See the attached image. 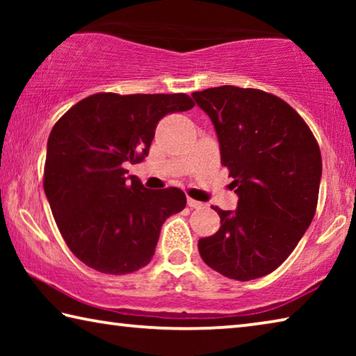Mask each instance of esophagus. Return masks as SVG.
Returning <instances> with one entry per match:
<instances>
[{
	"mask_svg": "<svg viewBox=\"0 0 356 356\" xmlns=\"http://www.w3.org/2000/svg\"><path fill=\"white\" fill-rule=\"evenodd\" d=\"M186 204H188V207H191V209H200V207H202V202L196 201V200H191V197H188V200H186Z\"/></svg>",
	"mask_w": 356,
	"mask_h": 356,
	"instance_id": "esophagus-1",
	"label": "esophagus"
}]
</instances>
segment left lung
<instances>
[{"label": "left lung", "mask_w": 356, "mask_h": 356, "mask_svg": "<svg viewBox=\"0 0 356 356\" xmlns=\"http://www.w3.org/2000/svg\"><path fill=\"white\" fill-rule=\"evenodd\" d=\"M191 95L212 119L238 196L234 212L212 207L221 226L200 238V254L226 278H261L286 261L314 218L321 149L300 114L273 94L220 86Z\"/></svg>", "instance_id": "1"}]
</instances>
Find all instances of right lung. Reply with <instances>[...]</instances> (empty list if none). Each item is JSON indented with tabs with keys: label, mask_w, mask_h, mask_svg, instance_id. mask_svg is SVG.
I'll list each match as a JSON object with an SVG mask.
<instances>
[{
	"label": "right lung",
	"mask_w": 356,
	"mask_h": 356,
	"mask_svg": "<svg viewBox=\"0 0 356 356\" xmlns=\"http://www.w3.org/2000/svg\"><path fill=\"white\" fill-rule=\"evenodd\" d=\"M193 106L186 94L99 92L55 124L44 190L63 238L88 267L127 275L150 262L161 225L185 209L186 196L174 186L144 188L125 165L147 156L161 118Z\"/></svg>",
	"instance_id": "right-lung-1"
}]
</instances>
